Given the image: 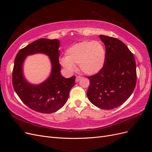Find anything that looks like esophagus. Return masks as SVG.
<instances>
[{
  "mask_svg": "<svg viewBox=\"0 0 152 152\" xmlns=\"http://www.w3.org/2000/svg\"><path fill=\"white\" fill-rule=\"evenodd\" d=\"M81 77H80V76H77L76 77V79H75V81H76V82H79L80 80V79H81Z\"/></svg>",
  "mask_w": 152,
  "mask_h": 152,
  "instance_id": "34e87169",
  "label": "esophagus"
}]
</instances>
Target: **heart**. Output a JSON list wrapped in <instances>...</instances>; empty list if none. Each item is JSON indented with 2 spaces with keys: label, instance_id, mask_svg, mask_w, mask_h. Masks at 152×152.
I'll return each mask as SVG.
<instances>
[{
  "label": "heart",
  "instance_id": "obj_1",
  "mask_svg": "<svg viewBox=\"0 0 152 152\" xmlns=\"http://www.w3.org/2000/svg\"><path fill=\"white\" fill-rule=\"evenodd\" d=\"M107 59V50L100 41L84 40L73 44L66 50V57L60 64L68 72H73L75 65L87 75H94L103 68Z\"/></svg>",
  "mask_w": 152,
  "mask_h": 152
}]
</instances>
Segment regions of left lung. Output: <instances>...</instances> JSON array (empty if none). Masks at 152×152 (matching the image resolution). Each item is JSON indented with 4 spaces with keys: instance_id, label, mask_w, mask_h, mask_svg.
Wrapping results in <instances>:
<instances>
[{
    "instance_id": "left-lung-1",
    "label": "left lung",
    "mask_w": 152,
    "mask_h": 152,
    "mask_svg": "<svg viewBox=\"0 0 152 152\" xmlns=\"http://www.w3.org/2000/svg\"><path fill=\"white\" fill-rule=\"evenodd\" d=\"M107 50L103 68L88 77L87 92L89 100L96 107L112 110L120 107L130 97L136 84V66L134 55L121 40L99 35Z\"/></svg>"
}]
</instances>
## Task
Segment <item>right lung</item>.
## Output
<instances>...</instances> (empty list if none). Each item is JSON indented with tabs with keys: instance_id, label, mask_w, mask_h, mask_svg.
I'll return each mask as SVG.
<instances>
[{
	"instance_id": "1",
	"label": "right lung",
	"mask_w": 152,
	"mask_h": 152,
	"mask_svg": "<svg viewBox=\"0 0 152 152\" xmlns=\"http://www.w3.org/2000/svg\"><path fill=\"white\" fill-rule=\"evenodd\" d=\"M59 46L60 44L57 39H40L20 49L16 56L12 72L14 89L25 104L37 112L51 113L61 108L67 102L70 89L75 85V76L66 79L61 74ZM37 53L48 56L52 68L46 80L35 85L26 80L22 65L26 56Z\"/></svg>"
}]
</instances>
